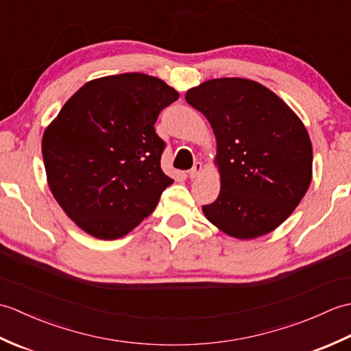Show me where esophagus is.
<instances>
[{
    "label": "esophagus",
    "mask_w": 351,
    "mask_h": 351,
    "mask_svg": "<svg viewBox=\"0 0 351 351\" xmlns=\"http://www.w3.org/2000/svg\"><path fill=\"white\" fill-rule=\"evenodd\" d=\"M202 170H204L202 162H195V166H193V169L189 171V176L191 180H195V178H197L200 173H202Z\"/></svg>",
    "instance_id": "esophagus-1"
}]
</instances>
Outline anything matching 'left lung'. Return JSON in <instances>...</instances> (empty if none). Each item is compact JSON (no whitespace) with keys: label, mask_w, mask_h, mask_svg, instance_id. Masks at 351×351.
<instances>
[{"label":"left lung","mask_w":351,"mask_h":351,"mask_svg":"<svg viewBox=\"0 0 351 351\" xmlns=\"http://www.w3.org/2000/svg\"><path fill=\"white\" fill-rule=\"evenodd\" d=\"M217 141L220 195L204 205L221 232L252 240L271 232L300 204L312 180V143L303 122L270 88L245 78H214L187 90Z\"/></svg>","instance_id":"left-lung-1"}]
</instances>
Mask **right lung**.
Wrapping results in <instances>:
<instances>
[{"label": "right lung", "mask_w": 351, "mask_h": 351, "mask_svg": "<svg viewBox=\"0 0 351 351\" xmlns=\"http://www.w3.org/2000/svg\"><path fill=\"white\" fill-rule=\"evenodd\" d=\"M180 98L146 73L88 81L45 130L42 155L52 196L95 238L117 240L151 214L173 180L161 170L166 143L154 125Z\"/></svg>", "instance_id": "obj_1"}]
</instances>
